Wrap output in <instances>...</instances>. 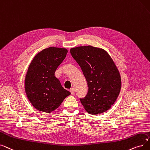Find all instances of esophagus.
Segmentation results:
<instances>
[{
    "mask_svg": "<svg viewBox=\"0 0 150 150\" xmlns=\"http://www.w3.org/2000/svg\"><path fill=\"white\" fill-rule=\"evenodd\" d=\"M69 91L71 92V93L72 94V95H73L74 93V91H75V90H74V88H71L70 90H69Z\"/></svg>",
    "mask_w": 150,
    "mask_h": 150,
    "instance_id": "1",
    "label": "esophagus"
}]
</instances>
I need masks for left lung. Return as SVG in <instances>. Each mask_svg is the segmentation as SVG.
Wrapping results in <instances>:
<instances>
[{
    "instance_id": "1",
    "label": "left lung",
    "mask_w": 150,
    "mask_h": 150,
    "mask_svg": "<svg viewBox=\"0 0 150 150\" xmlns=\"http://www.w3.org/2000/svg\"><path fill=\"white\" fill-rule=\"evenodd\" d=\"M70 53L87 82V94L80 98L84 109L91 115L109 110L115 102L122 87L120 73L109 54L91 46L71 48Z\"/></svg>"
}]
</instances>
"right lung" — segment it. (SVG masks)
<instances>
[{
    "label": "right lung",
    "mask_w": 150,
    "mask_h": 150,
    "mask_svg": "<svg viewBox=\"0 0 150 150\" xmlns=\"http://www.w3.org/2000/svg\"><path fill=\"white\" fill-rule=\"evenodd\" d=\"M65 48L50 47L32 60L25 79L27 96L35 108L50 113L57 109L71 93L63 88L55 72L66 57Z\"/></svg>",
    "instance_id": "add662e5"
}]
</instances>
